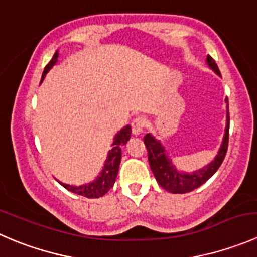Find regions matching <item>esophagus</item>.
<instances>
[{
    "label": "esophagus",
    "mask_w": 257,
    "mask_h": 257,
    "mask_svg": "<svg viewBox=\"0 0 257 257\" xmlns=\"http://www.w3.org/2000/svg\"><path fill=\"white\" fill-rule=\"evenodd\" d=\"M144 129H146V120L143 118L134 119L133 123H132V133L134 136H141Z\"/></svg>",
    "instance_id": "esophagus-1"
}]
</instances>
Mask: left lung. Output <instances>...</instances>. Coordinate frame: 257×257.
Instances as JSON below:
<instances>
[{
	"label": "left lung",
	"mask_w": 257,
	"mask_h": 257,
	"mask_svg": "<svg viewBox=\"0 0 257 257\" xmlns=\"http://www.w3.org/2000/svg\"><path fill=\"white\" fill-rule=\"evenodd\" d=\"M206 64H207L211 70H213L217 75L221 76L215 60L210 55L206 59ZM226 103H227V99H226ZM226 109H227V111H226L225 134H223L222 142H221L217 154H216L215 158L210 163L203 166L202 168L191 172V173L179 171V169L176 168L172 159L169 158L168 152L166 151V148H164L159 139L152 136L151 133H148L144 137V144H146L147 151H148L149 166H151L152 172H153L157 182H158V184L162 188L171 192V193H187V192H191L193 189L198 188L201 184L208 181L216 173V171L220 168L223 159H225L228 146V129H230L228 104Z\"/></svg>",
	"instance_id": "8db88e82"
}]
</instances>
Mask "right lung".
Returning a JSON list of instances; mask_svg holds the SVG:
<instances>
[{
  "label": "right lung",
  "instance_id": "right-lung-1",
  "mask_svg": "<svg viewBox=\"0 0 257 257\" xmlns=\"http://www.w3.org/2000/svg\"><path fill=\"white\" fill-rule=\"evenodd\" d=\"M57 60H59V52L56 51L55 52L54 57L51 59V61L47 64L44 73H42L41 83L45 79V76H46V74L49 73L55 65H56ZM131 134H132L131 125H125L124 128H121L115 136H114L111 149L108 152V156H106L105 162H104L103 169H101L99 176L96 177L94 181L89 182V183H85V184H81V186H73V184L62 183V182L60 181L57 182H59L64 188L73 192V193H75V195L84 196V197L86 198L103 197L109 189L113 188L114 183H115L116 176H118V172H119V166H120L121 147H123L124 144H126V142L131 139Z\"/></svg>",
  "mask_w": 257,
  "mask_h": 257
}]
</instances>
